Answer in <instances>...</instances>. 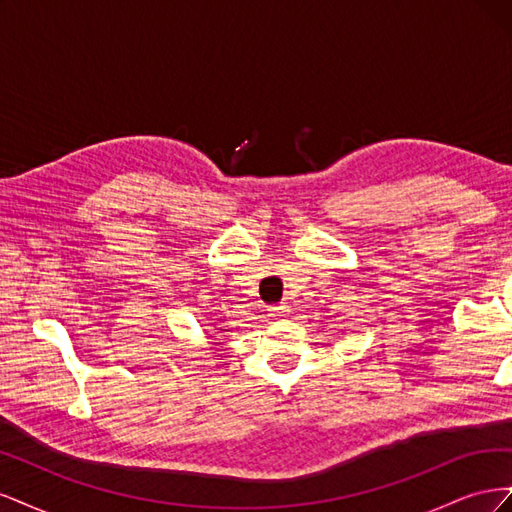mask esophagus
Returning a JSON list of instances; mask_svg holds the SVG:
<instances>
[{
  "mask_svg": "<svg viewBox=\"0 0 512 512\" xmlns=\"http://www.w3.org/2000/svg\"><path fill=\"white\" fill-rule=\"evenodd\" d=\"M269 316H273V318H284L286 314H288V307L286 305H273V307H269Z\"/></svg>",
  "mask_w": 512,
  "mask_h": 512,
  "instance_id": "1",
  "label": "esophagus"
}]
</instances>
